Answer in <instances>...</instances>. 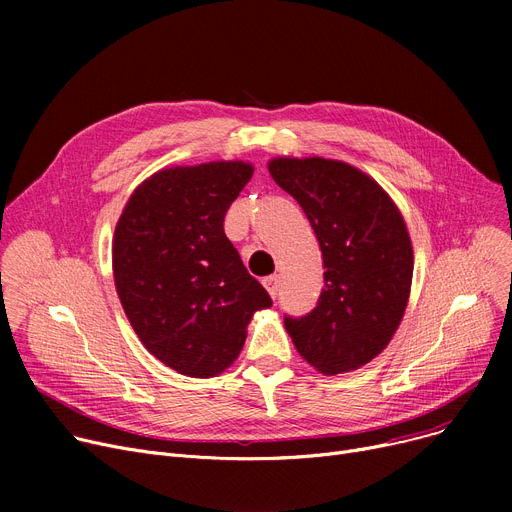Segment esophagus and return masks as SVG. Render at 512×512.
<instances>
[{"label": "esophagus", "instance_id": "34e87169", "mask_svg": "<svg viewBox=\"0 0 512 512\" xmlns=\"http://www.w3.org/2000/svg\"><path fill=\"white\" fill-rule=\"evenodd\" d=\"M263 286L267 290V294H270L272 299H276L278 294V288H280V278L278 276H270V278H263Z\"/></svg>", "mask_w": 512, "mask_h": 512}]
</instances>
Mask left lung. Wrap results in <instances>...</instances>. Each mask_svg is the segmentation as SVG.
Returning <instances> with one entry per match:
<instances>
[{
    "instance_id": "8db88e82",
    "label": "left lung",
    "mask_w": 512,
    "mask_h": 512,
    "mask_svg": "<svg viewBox=\"0 0 512 512\" xmlns=\"http://www.w3.org/2000/svg\"><path fill=\"white\" fill-rule=\"evenodd\" d=\"M267 170L303 207L326 270L317 307L284 317L286 332L319 373L355 371L388 346L409 303L405 218L378 182L346 161L274 157Z\"/></svg>"
}]
</instances>
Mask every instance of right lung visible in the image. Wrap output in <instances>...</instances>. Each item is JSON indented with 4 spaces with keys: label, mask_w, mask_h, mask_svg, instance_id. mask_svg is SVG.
<instances>
[{
    "label": "right lung",
    "mask_w": 512,
    "mask_h": 512,
    "mask_svg": "<svg viewBox=\"0 0 512 512\" xmlns=\"http://www.w3.org/2000/svg\"><path fill=\"white\" fill-rule=\"evenodd\" d=\"M253 170L238 159L164 168L134 188L116 224L114 282L130 326L188 378L230 367L255 311L272 307L224 232Z\"/></svg>",
    "instance_id": "obj_1"
}]
</instances>
